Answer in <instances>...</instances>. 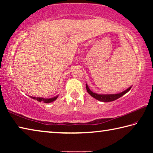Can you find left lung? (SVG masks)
Returning <instances> with one entry per match:
<instances>
[{
  "label": "left lung",
  "mask_w": 153,
  "mask_h": 153,
  "mask_svg": "<svg viewBox=\"0 0 153 153\" xmlns=\"http://www.w3.org/2000/svg\"><path fill=\"white\" fill-rule=\"evenodd\" d=\"M86 90L87 92H88V94H90V95L93 98H96V99L98 100H100V101L102 102H111L113 101V100H117V98H120L122 97L123 95H124L125 94H126L127 92L129 91V90L131 89V87L128 88V89H126V90H124L123 92L118 93V94H97V93H94L92 92L91 90H90V88L88 86L87 84H86Z\"/></svg>",
  "instance_id": "left-lung-1"
}]
</instances>
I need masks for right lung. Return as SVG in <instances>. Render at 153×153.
I'll list each match as a JSON object with an SVG mask.
<instances>
[{
  "label": "right lung",
  "instance_id": "obj_1",
  "mask_svg": "<svg viewBox=\"0 0 153 153\" xmlns=\"http://www.w3.org/2000/svg\"><path fill=\"white\" fill-rule=\"evenodd\" d=\"M33 99L34 100H37L38 102H44L45 103H50L52 102L53 101H55V100L57 98L58 96H56V97H55L53 98H41V97H30Z\"/></svg>",
  "mask_w": 153,
  "mask_h": 153
}]
</instances>
